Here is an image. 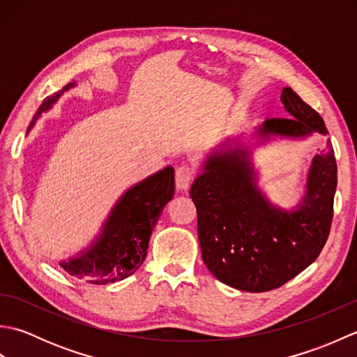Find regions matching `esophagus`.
Instances as JSON below:
<instances>
[{"instance_id":"obj_1","label":"esophagus","mask_w":357,"mask_h":357,"mask_svg":"<svg viewBox=\"0 0 357 357\" xmlns=\"http://www.w3.org/2000/svg\"><path fill=\"white\" fill-rule=\"evenodd\" d=\"M193 179H195V172L192 167L188 165L179 167L176 173H174V184H176V188L179 192L187 190V188L193 183Z\"/></svg>"}]
</instances>
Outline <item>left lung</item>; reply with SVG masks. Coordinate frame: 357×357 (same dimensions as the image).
<instances>
[{"instance_id":"left-lung-1","label":"left lung","mask_w":357,"mask_h":357,"mask_svg":"<svg viewBox=\"0 0 357 357\" xmlns=\"http://www.w3.org/2000/svg\"><path fill=\"white\" fill-rule=\"evenodd\" d=\"M280 101L288 118L265 119L250 135L222 141L204 158L190 188L202 259L218 280L241 291H268L298 276L319 256L331 227L337 165L330 139L313 156L294 207L273 204L259 187L255 149L328 135L319 113L293 89L285 87Z\"/></svg>"}]
</instances>
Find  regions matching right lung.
<instances>
[{
    "mask_svg": "<svg viewBox=\"0 0 357 357\" xmlns=\"http://www.w3.org/2000/svg\"><path fill=\"white\" fill-rule=\"evenodd\" d=\"M75 86V81L69 82L59 92L45 98L30 121L27 135L44 113L53 109L59 98ZM173 193L172 165L133 184L119 196L95 239L77 255L59 259V267L95 285L112 284L132 276L146 259L151 231Z\"/></svg>",
    "mask_w": 357,
    "mask_h": 357,
    "instance_id": "add662e5",
    "label": "right lung"
}]
</instances>
